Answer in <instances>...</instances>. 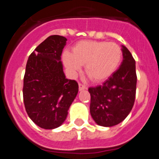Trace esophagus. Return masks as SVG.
Returning a JSON list of instances; mask_svg holds the SVG:
<instances>
[{
  "label": "esophagus",
  "mask_w": 159,
  "mask_h": 159,
  "mask_svg": "<svg viewBox=\"0 0 159 159\" xmlns=\"http://www.w3.org/2000/svg\"><path fill=\"white\" fill-rule=\"evenodd\" d=\"M87 89V87L84 85V84H79V90L80 91H83V90H85Z\"/></svg>",
  "instance_id": "obj_1"
}]
</instances>
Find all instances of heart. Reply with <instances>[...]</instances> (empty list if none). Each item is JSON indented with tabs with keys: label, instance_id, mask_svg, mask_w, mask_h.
I'll use <instances>...</instances> for the list:
<instances>
[{
	"label": "heart",
	"instance_id": "obj_1",
	"mask_svg": "<svg viewBox=\"0 0 159 159\" xmlns=\"http://www.w3.org/2000/svg\"><path fill=\"white\" fill-rule=\"evenodd\" d=\"M121 48L116 43L95 40L80 41L72 52L65 51L63 60L67 70L75 75L85 64V72L94 82L106 80L113 74L121 62Z\"/></svg>",
	"mask_w": 159,
	"mask_h": 159
}]
</instances>
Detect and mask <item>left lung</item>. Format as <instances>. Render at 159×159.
Returning a JSON list of instances; mask_svg holds the SVG:
<instances>
[{
	"instance_id": "obj_1",
	"label": "left lung",
	"mask_w": 159,
	"mask_h": 159,
	"mask_svg": "<svg viewBox=\"0 0 159 159\" xmlns=\"http://www.w3.org/2000/svg\"><path fill=\"white\" fill-rule=\"evenodd\" d=\"M123 61L119 69L102 85L89 88L90 113L94 121L102 127H113L123 122L134 106L137 75L135 60L122 45Z\"/></svg>"
}]
</instances>
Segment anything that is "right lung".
<instances>
[{"label": "right lung", "mask_w": 159, "mask_h": 159, "mask_svg": "<svg viewBox=\"0 0 159 159\" xmlns=\"http://www.w3.org/2000/svg\"><path fill=\"white\" fill-rule=\"evenodd\" d=\"M64 36H50L29 56L24 77L23 98L28 116L37 126L52 130L64 123L79 85L67 80L61 54Z\"/></svg>", "instance_id": "right-lung-1"}]
</instances>
